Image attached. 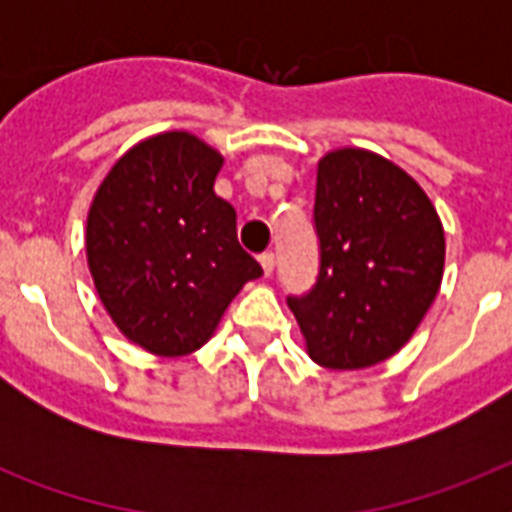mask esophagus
<instances>
[{"label":"esophagus","instance_id":"esophagus-1","mask_svg":"<svg viewBox=\"0 0 512 512\" xmlns=\"http://www.w3.org/2000/svg\"><path fill=\"white\" fill-rule=\"evenodd\" d=\"M260 265H263L265 276H271L273 268H276V255H273V252H263V255H260Z\"/></svg>","mask_w":512,"mask_h":512}]
</instances>
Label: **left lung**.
<instances>
[{"instance_id": "8db88e82", "label": "left lung", "mask_w": 512, "mask_h": 512, "mask_svg": "<svg viewBox=\"0 0 512 512\" xmlns=\"http://www.w3.org/2000/svg\"><path fill=\"white\" fill-rule=\"evenodd\" d=\"M319 276L287 297L308 353L327 369L380 364L420 327L444 276V228L420 185L361 148L319 162Z\"/></svg>"}]
</instances>
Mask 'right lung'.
<instances>
[{"label": "right lung", "mask_w": 512, "mask_h": 512, "mask_svg": "<svg viewBox=\"0 0 512 512\" xmlns=\"http://www.w3.org/2000/svg\"><path fill=\"white\" fill-rule=\"evenodd\" d=\"M223 156L188 132L130 148L87 217V263L124 337L185 356L212 337L247 281L263 276L236 239V209L215 193Z\"/></svg>", "instance_id": "obj_1"}]
</instances>
